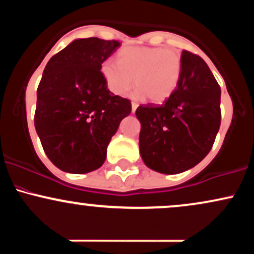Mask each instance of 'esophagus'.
Instances as JSON below:
<instances>
[{
	"mask_svg": "<svg viewBox=\"0 0 254 254\" xmlns=\"http://www.w3.org/2000/svg\"><path fill=\"white\" fill-rule=\"evenodd\" d=\"M137 107H138V104L136 103H131V112H135V111L137 110Z\"/></svg>",
	"mask_w": 254,
	"mask_h": 254,
	"instance_id": "esophagus-1",
	"label": "esophagus"
}]
</instances>
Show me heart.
Listing matches in <instances>:
<instances>
[{"mask_svg":"<svg viewBox=\"0 0 254 254\" xmlns=\"http://www.w3.org/2000/svg\"><path fill=\"white\" fill-rule=\"evenodd\" d=\"M101 75L113 94L123 97L133 84L135 99L148 97L154 104L164 103L177 89L182 77V58L177 52L161 48L127 46L118 54V62L101 64Z\"/></svg>","mask_w":254,"mask_h":254,"instance_id":"obj_1","label":"heart"}]
</instances>
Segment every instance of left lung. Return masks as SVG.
I'll use <instances>...</instances> for the list:
<instances>
[{"mask_svg":"<svg viewBox=\"0 0 254 254\" xmlns=\"http://www.w3.org/2000/svg\"><path fill=\"white\" fill-rule=\"evenodd\" d=\"M221 88L206 63L183 51L182 77L161 106L142 105L139 154L147 167L162 174L182 173L208 155L221 124Z\"/></svg>","mask_w":254,"mask_h":254,"instance_id":"8db88e82","label":"left lung"}]
</instances>
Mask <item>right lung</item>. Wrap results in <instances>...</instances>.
Masks as SVG:
<instances>
[{"instance_id":"1","label":"right lung","mask_w":254,"mask_h":254,"mask_svg":"<svg viewBox=\"0 0 254 254\" xmlns=\"http://www.w3.org/2000/svg\"><path fill=\"white\" fill-rule=\"evenodd\" d=\"M119 45L95 37L75 39L44 69L34 127L60 170L83 174L101 167L111 138L130 115V101L111 93L100 71Z\"/></svg>"}]
</instances>
